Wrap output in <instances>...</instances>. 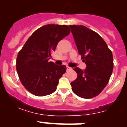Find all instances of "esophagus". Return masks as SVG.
<instances>
[{"mask_svg": "<svg viewBox=\"0 0 127 127\" xmlns=\"http://www.w3.org/2000/svg\"><path fill=\"white\" fill-rule=\"evenodd\" d=\"M71 70V68H70V67H69V66H67V70Z\"/></svg>", "mask_w": 127, "mask_h": 127, "instance_id": "1", "label": "esophagus"}]
</instances>
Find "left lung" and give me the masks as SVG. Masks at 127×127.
I'll use <instances>...</instances> for the list:
<instances>
[{"label":"left lung","mask_w":127,"mask_h":127,"mask_svg":"<svg viewBox=\"0 0 127 127\" xmlns=\"http://www.w3.org/2000/svg\"><path fill=\"white\" fill-rule=\"evenodd\" d=\"M78 53L86 64L85 70L75 67L77 77L70 83L76 95L91 98L100 94L108 83L113 70V57L104 39L83 25H69Z\"/></svg>","instance_id":"left-lung-1"}]
</instances>
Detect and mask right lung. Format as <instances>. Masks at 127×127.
<instances>
[{
	"instance_id": "right-lung-1",
	"label": "right lung",
	"mask_w": 127,
	"mask_h": 127,
	"mask_svg": "<svg viewBox=\"0 0 127 127\" xmlns=\"http://www.w3.org/2000/svg\"><path fill=\"white\" fill-rule=\"evenodd\" d=\"M70 32V28L65 25L42 26L31 35L19 51L16 70L20 81L29 92L41 97L57 90L58 81L67 68L48 60L58 42Z\"/></svg>"
}]
</instances>
